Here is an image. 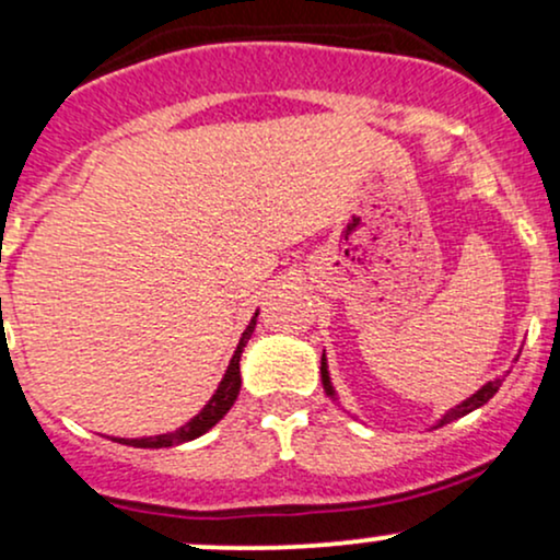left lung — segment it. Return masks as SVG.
I'll return each mask as SVG.
<instances>
[{
  "instance_id": "1",
  "label": "left lung",
  "mask_w": 560,
  "mask_h": 560,
  "mask_svg": "<svg viewBox=\"0 0 560 560\" xmlns=\"http://www.w3.org/2000/svg\"><path fill=\"white\" fill-rule=\"evenodd\" d=\"M320 382H324L326 395L334 397V387H331V382H329V365H326V355H320ZM500 384H503V382H500V378H494V382H487L485 387L477 392V395H471V397H468V400H464L460 405H455L453 410H447V413L442 416L436 427H445V423L460 419V416H466V413H471V410L481 408V405H485L487 400H492L494 392L500 389Z\"/></svg>"
}]
</instances>
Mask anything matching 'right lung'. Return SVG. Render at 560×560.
Here are the masks:
<instances>
[{"instance_id": "add662e5", "label": "right lung", "mask_w": 560, "mask_h": 560, "mask_svg": "<svg viewBox=\"0 0 560 560\" xmlns=\"http://www.w3.org/2000/svg\"><path fill=\"white\" fill-rule=\"evenodd\" d=\"M255 318H258V313H255ZM255 318L249 320V326L244 329L240 345H236L234 358H231L226 374H223V382L218 384L215 395L210 397V402L199 410L195 419H191L189 423H184L182 429H176V432H171V434L144 436V440H115V442H120V445H131V447H173V445H182V442L197 440L199 434H205L208 429H213L215 423L229 413V408L234 405L236 395H240V387H242L240 358H242L244 345L249 342V337H253V331H255Z\"/></svg>"}]
</instances>
